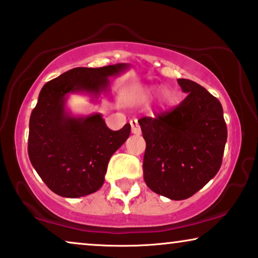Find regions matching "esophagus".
<instances>
[{
	"label": "esophagus",
	"mask_w": 258,
	"mask_h": 258,
	"mask_svg": "<svg viewBox=\"0 0 258 258\" xmlns=\"http://www.w3.org/2000/svg\"><path fill=\"white\" fill-rule=\"evenodd\" d=\"M130 125H132V133L135 134V135H140L141 134V128H140L139 122H137L136 118H133L130 121Z\"/></svg>",
	"instance_id": "esophagus-1"
}]
</instances>
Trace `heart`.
<instances>
[{
    "label": "heart",
    "instance_id": "obj_1",
    "mask_svg": "<svg viewBox=\"0 0 258 258\" xmlns=\"http://www.w3.org/2000/svg\"><path fill=\"white\" fill-rule=\"evenodd\" d=\"M159 92V88H150L147 89V95H155ZM160 100H161V104L163 106H170L174 103V95L169 90H163L160 95Z\"/></svg>",
    "mask_w": 258,
    "mask_h": 258
}]
</instances>
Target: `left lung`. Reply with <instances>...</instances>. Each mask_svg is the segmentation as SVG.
<instances>
[{
    "instance_id": "left-lung-1",
    "label": "left lung",
    "mask_w": 258,
    "mask_h": 258,
    "mask_svg": "<svg viewBox=\"0 0 258 258\" xmlns=\"http://www.w3.org/2000/svg\"><path fill=\"white\" fill-rule=\"evenodd\" d=\"M178 83L187 93L178 106L139 119L146 141L143 178L172 200L189 198L218 173L227 139L219 100L192 80Z\"/></svg>"
}]
</instances>
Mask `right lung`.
Listing matches in <instances>:
<instances>
[{
    "label": "right lung",
    "instance_id": "1",
    "mask_svg": "<svg viewBox=\"0 0 258 258\" xmlns=\"http://www.w3.org/2000/svg\"><path fill=\"white\" fill-rule=\"evenodd\" d=\"M125 63L76 68L46 83L29 118L28 155L42 181L55 195L79 198L98 190L111 155L126 141L130 124L113 132L100 113L75 117L66 111L68 93L98 96L108 91L109 77Z\"/></svg>",
    "mask_w": 258,
    "mask_h": 258
}]
</instances>
